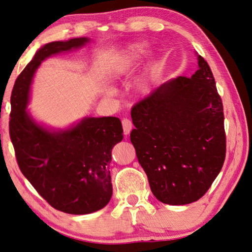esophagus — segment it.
<instances>
[{
    "mask_svg": "<svg viewBox=\"0 0 252 252\" xmlns=\"http://www.w3.org/2000/svg\"><path fill=\"white\" fill-rule=\"evenodd\" d=\"M122 124H123L124 133H125V135H128L130 133V130L133 129V123H131V121L128 118H124L122 121Z\"/></svg>",
    "mask_w": 252,
    "mask_h": 252,
    "instance_id": "1",
    "label": "esophagus"
}]
</instances>
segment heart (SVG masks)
I'll return each instance as SVG.
<instances>
[{
  "mask_svg": "<svg viewBox=\"0 0 252 252\" xmlns=\"http://www.w3.org/2000/svg\"><path fill=\"white\" fill-rule=\"evenodd\" d=\"M144 50H143V47H141V45H138V47H136L133 49V52H131V57H138L139 53H142ZM141 88L146 90L148 88V81L147 80H144L142 84H141Z\"/></svg>",
  "mask_w": 252,
  "mask_h": 252,
  "instance_id": "1",
  "label": "heart"
}]
</instances>
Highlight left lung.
<instances>
[{
  "mask_svg": "<svg viewBox=\"0 0 252 252\" xmlns=\"http://www.w3.org/2000/svg\"><path fill=\"white\" fill-rule=\"evenodd\" d=\"M191 78L177 77L131 108L130 142L153 194L165 204L201 199L225 159L223 105L207 61Z\"/></svg>",
  "mask_w": 252,
  "mask_h": 252,
  "instance_id": "1",
  "label": "left lung"
}]
</instances>
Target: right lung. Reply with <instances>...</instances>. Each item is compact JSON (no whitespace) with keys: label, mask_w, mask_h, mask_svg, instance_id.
Segmentation results:
<instances>
[{"label":"right lung","mask_w":252,"mask_h":252,"mask_svg":"<svg viewBox=\"0 0 252 252\" xmlns=\"http://www.w3.org/2000/svg\"><path fill=\"white\" fill-rule=\"evenodd\" d=\"M88 41L43 45L16 78L11 94L10 137L20 170L52 208L69 214L92 213L109 202L111 150L123 139L122 123L117 117H89L73 128L51 133L36 125L26 108L32 77L45 58Z\"/></svg>","instance_id":"add662e5"}]
</instances>
